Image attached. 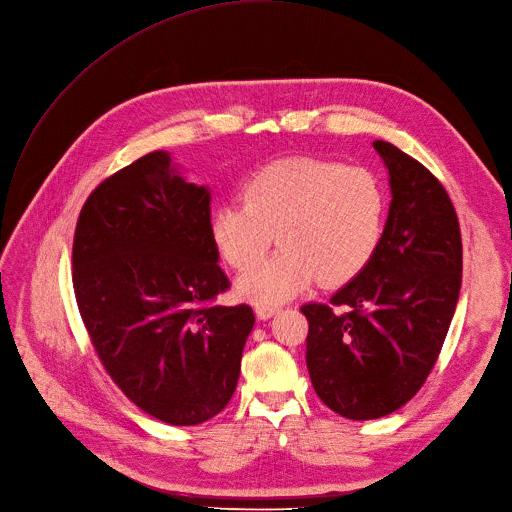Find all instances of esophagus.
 <instances>
[{
	"mask_svg": "<svg viewBox=\"0 0 512 512\" xmlns=\"http://www.w3.org/2000/svg\"><path fill=\"white\" fill-rule=\"evenodd\" d=\"M275 313H279V306L275 304H256L258 319H271Z\"/></svg>",
	"mask_w": 512,
	"mask_h": 512,
	"instance_id": "1",
	"label": "esophagus"
}]
</instances>
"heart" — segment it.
Listing matches in <instances>:
<instances>
[{
	"mask_svg": "<svg viewBox=\"0 0 512 512\" xmlns=\"http://www.w3.org/2000/svg\"><path fill=\"white\" fill-rule=\"evenodd\" d=\"M241 199L212 212L210 235L233 269L243 298L258 304L283 302L311 288L355 279L374 258L386 216V193L363 166L294 157L269 163L241 187Z\"/></svg>",
	"mask_w": 512,
	"mask_h": 512,
	"instance_id": "b5f03b06",
	"label": "heart"
}]
</instances>
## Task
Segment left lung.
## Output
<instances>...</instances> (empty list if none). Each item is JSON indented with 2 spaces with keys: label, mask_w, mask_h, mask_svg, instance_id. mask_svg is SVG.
<instances>
[{
  "label": "left lung",
  "mask_w": 512,
  "mask_h": 512,
  "mask_svg": "<svg viewBox=\"0 0 512 512\" xmlns=\"http://www.w3.org/2000/svg\"><path fill=\"white\" fill-rule=\"evenodd\" d=\"M374 149L393 197L378 250L330 304L300 309L315 393L349 420L393 414L420 391L462 285L460 224L443 185L391 142Z\"/></svg>",
  "instance_id": "1"
}]
</instances>
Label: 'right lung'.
Listing matches in <instances>:
<instances>
[{
	"label": "right lung",
	"mask_w": 512,
	"mask_h": 512,
	"mask_svg": "<svg viewBox=\"0 0 512 512\" xmlns=\"http://www.w3.org/2000/svg\"><path fill=\"white\" fill-rule=\"evenodd\" d=\"M210 201L153 151L100 182L73 241L75 298L102 365L142 412L174 426L227 407L254 327L248 304H214L231 283Z\"/></svg>",
	"instance_id": "1"
}]
</instances>
